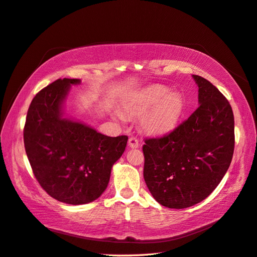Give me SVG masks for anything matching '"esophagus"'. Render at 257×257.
I'll use <instances>...</instances> for the list:
<instances>
[{
  "label": "esophagus",
  "instance_id": "obj_1",
  "mask_svg": "<svg viewBox=\"0 0 257 257\" xmlns=\"http://www.w3.org/2000/svg\"><path fill=\"white\" fill-rule=\"evenodd\" d=\"M128 146L131 149L139 148V140H138L137 138H135V137H131V138H129V140H128Z\"/></svg>",
  "mask_w": 257,
  "mask_h": 257
}]
</instances>
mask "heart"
I'll return each instance as SVG.
<instances>
[{
  "label": "heart",
  "mask_w": 257,
  "mask_h": 257,
  "mask_svg": "<svg viewBox=\"0 0 257 257\" xmlns=\"http://www.w3.org/2000/svg\"><path fill=\"white\" fill-rule=\"evenodd\" d=\"M123 107L131 115H141L140 124L147 134L161 136L170 133L178 124L185 111L186 103L181 94L164 85H151L140 91L134 97L123 102ZM114 116L121 121L124 116L118 110Z\"/></svg>",
  "instance_id": "obj_1"
}]
</instances>
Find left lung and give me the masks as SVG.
<instances>
[{"label": "left lung", "mask_w": 257, "mask_h": 257, "mask_svg": "<svg viewBox=\"0 0 257 257\" xmlns=\"http://www.w3.org/2000/svg\"><path fill=\"white\" fill-rule=\"evenodd\" d=\"M199 107L169 135L147 139L143 176L151 194L168 208H187L212 193L230 166L234 118L227 98L206 79L192 75Z\"/></svg>", "instance_id": "obj_1"}]
</instances>
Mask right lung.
Segmentation results:
<instances>
[{"label":"right lung","mask_w":257,"mask_h":257,"mask_svg":"<svg viewBox=\"0 0 257 257\" xmlns=\"http://www.w3.org/2000/svg\"><path fill=\"white\" fill-rule=\"evenodd\" d=\"M80 79H58L32 100L24 128L26 153L38 182L55 200L80 205L107 188L110 170L128 137H107L64 116L71 85Z\"/></svg>","instance_id":"right-lung-1"}]
</instances>
